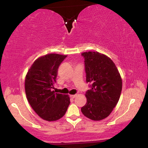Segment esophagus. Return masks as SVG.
<instances>
[{
    "label": "esophagus",
    "instance_id": "34e87169",
    "mask_svg": "<svg viewBox=\"0 0 148 148\" xmlns=\"http://www.w3.org/2000/svg\"><path fill=\"white\" fill-rule=\"evenodd\" d=\"M76 96H77L76 94H75V95H71V96H70V98H72V99H73V98H75Z\"/></svg>",
    "mask_w": 148,
    "mask_h": 148
}]
</instances>
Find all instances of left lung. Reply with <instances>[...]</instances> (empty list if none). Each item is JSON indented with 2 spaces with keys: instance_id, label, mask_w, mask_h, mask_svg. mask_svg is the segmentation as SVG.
Returning a JSON list of instances; mask_svg holds the SVG:
<instances>
[{
  "instance_id": "obj_1",
  "label": "left lung",
  "mask_w": 148,
  "mask_h": 148,
  "mask_svg": "<svg viewBox=\"0 0 148 148\" xmlns=\"http://www.w3.org/2000/svg\"><path fill=\"white\" fill-rule=\"evenodd\" d=\"M82 56L90 90L86 92L87 102L81 110L88 119L102 120L109 116L119 102L122 79L115 64L107 56L98 52H86Z\"/></svg>"
}]
</instances>
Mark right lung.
Listing matches in <instances>:
<instances>
[{
  "label": "right lung",
  "instance_id": "obj_1",
  "mask_svg": "<svg viewBox=\"0 0 148 148\" xmlns=\"http://www.w3.org/2000/svg\"><path fill=\"white\" fill-rule=\"evenodd\" d=\"M66 55L49 54L36 60L25 77L27 99L38 116L48 121H56L65 114L70 98L52 91L58 69Z\"/></svg>",
  "mask_w": 148,
  "mask_h": 148
}]
</instances>
